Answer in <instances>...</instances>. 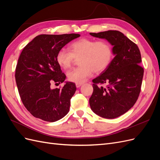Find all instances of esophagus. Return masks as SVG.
<instances>
[{
	"instance_id": "34e87169",
	"label": "esophagus",
	"mask_w": 160,
	"mask_h": 160,
	"mask_svg": "<svg viewBox=\"0 0 160 160\" xmlns=\"http://www.w3.org/2000/svg\"><path fill=\"white\" fill-rule=\"evenodd\" d=\"M82 85H83V83H76V87H77V88H80V87H81Z\"/></svg>"
}]
</instances>
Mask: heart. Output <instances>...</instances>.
Masks as SVG:
<instances>
[{
	"instance_id": "obj_1",
	"label": "heart",
	"mask_w": 160,
	"mask_h": 160,
	"mask_svg": "<svg viewBox=\"0 0 160 160\" xmlns=\"http://www.w3.org/2000/svg\"><path fill=\"white\" fill-rule=\"evenodd\" d=\"M69 51L61 49L57 52V63L63 69L71 67L75 58H79V67L67 72V78L76 83H83L93 72L99 73L108 68L113 58V47L106 40L96 41L83 38L72 42Z\"/></svg>"
}]
</instances>
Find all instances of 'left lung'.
Masks as SVG:
<instances>
[{
    "instance_id": "1",
    "label": "left lung",
    "mask_w": 160,
    "mask_h": 160,
    "mask_svg": "<svg viewBox=\"0 0 160 160\" xmlns=\"http://www.w3.org/2000/svg\"><path fill=\"white\" fill-rule=\"evenodd\" d=\"M89 34L109 41L115 55L108 68L92 81L90 107L100 117L114 119L126 113L138 99L144 72L139 65L141 53L135 43L118 31ZM105 83L108 84L106 88L97 85Z\"/></svg>"
}]
</instances>
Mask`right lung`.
<instances>
[{
    "mask_svg": "<svg viewBox=\"0 0 160 160\" xmlns=\"http://www.w3.org/2000/svg\"><path fill=\"white\" fill-rule=\"evenodd\" d=\"M79 37L74 33L40 35L22 51L16 67V83L23 105L35 118L54 122L68 113L75 84L66 82L61 89H53L51 84L62 83L66 78L57 62V52Z\"/></svg>",
    "mask_w": 160,
    "mask_h": 160,
    "instance_id": "right-lung-1",
    "label": "right lung"
}]
</instances>
